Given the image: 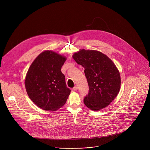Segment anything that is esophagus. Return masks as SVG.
I'll use <instances>...</instances> for the list:
<instances>
[{
  "label": "esophagus",
  "instance_id": "obj_1",
  "mask_svg": "<svg viewBox=\"0 0 150 150\" xmlns=\"http://www.w3.org/2000/svg\"><path fill=\"white\" fill-rule=\"evenodd\" d=\"M73 89L74 91H77L78 89V86H75L74 88H73Z\"/></svg>",
  "mask_w": 150,
  "mask_h": 150
}]
</instances>
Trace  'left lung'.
<instances>
[{
  "instance_id": "8db88e82",
  "label": "left lung",
  "mask_w": 150,
  "mask_h": 150,
  "mask_svg": "<svg viewBox=\"0 0 150 150\" xmlns=\"http://www.w3.org/2000/svg\"><path fill=\"white\" fill-rule=\"evenodd\" d=\"M73 58L84 68L89 92L84 98L86 107L98 111L107 107L120 91V72L111 59L100 52L81 50Z\"/></svg>"
}]
</instances>
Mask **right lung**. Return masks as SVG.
Wrapping results in <instances>:
<instances>
[{"mask_svg":"<svg viewBox=\"0 0 150 150\" xmlns=\"http://www.w3.org/2000/svg\"><path fill=\"white\" fill-rule=\"evenodd\" d=\"M66 58L52 50H45L29 67L25 88L29 98L44 110L56 111L62 107L71 90L66 86L61 71Z\"/></svg>","mask_w":150,"mask_h":150,"instance_id":"1","label":"right lung"}]
</instances>
